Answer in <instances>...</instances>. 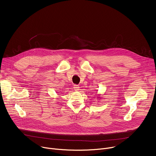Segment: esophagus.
Listing matches in <instances>:
<instances>
[{"label": "esophagus", "mask_w": 156, "mask_h": 156, "mask_svg": "<svg viewBox=\"0 0 156 156\" xmlns=\"http://www.w3.org/2000/svg\"><path fill=\"white\" fill-rule=\"evenodd\" d=\"M73 88H74V89H75V90H78L79 88H80V87L77 85H74Z\"/></svg>", "instance_id": "esophagus-1"}]
</instances>
